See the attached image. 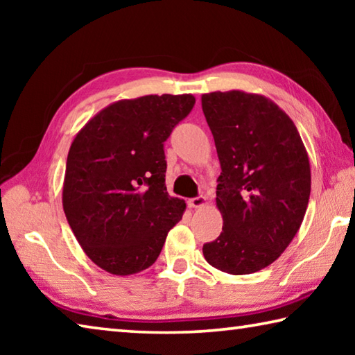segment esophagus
I'll return each mask as SVG.
<instances>
[{
    "instance_id": "1",
    "label": "esophagus",
    "mask_w": 355,
    "mask_h": 355,
    "mask_svg": "<svg viewBox=\"0 0 355 355\" xmlns=\"http://www.w3.org/2000/svg\"><path fill=\"white\" fill-rule=\"evenodd\" d=\"M207 203V199L203 196H199V197H194V199H189L188 200V205L189 208H202L203 205Z\"/></svg>"
}]
</instances>
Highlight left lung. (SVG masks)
<instances>
[{"instance_id":"obj_1","label":"left lung","mask_w":355,"mask_h":355,"mask_svg":"<svg viewBox=\"0 0 355 355\" xmlns=\"http://www.w3.org/2000/svg\"><path fill=\"white\" fill-rule=\"evenodd\" d=\"M220 161L216 207L219 238L203 245L213 268L233 275L260 271L293 241L310 197V161L293 120L260 94L202 95Z\"/></svg>"}]
</instances>
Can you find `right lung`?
I'll list each match as a JSON object with an SVG mask.
<instances>
[{
	"label": "right lung",
	"instance_id": "1",
	"mask_svg": "<svg viewBox=\"0 0 355 355\" xmlns=\"http://www.w3.org/2000/svg\"><path fill=\"white\" fill-rule=\"evenodd\" d=\"M194 95H144L106 106L71 142L65 218L91 260L114 275L152 266L186 203L167 194L164 141Z\"/></svg>",
	"mask_w": 355,
	"mask_h": 355
}]
</instances>
